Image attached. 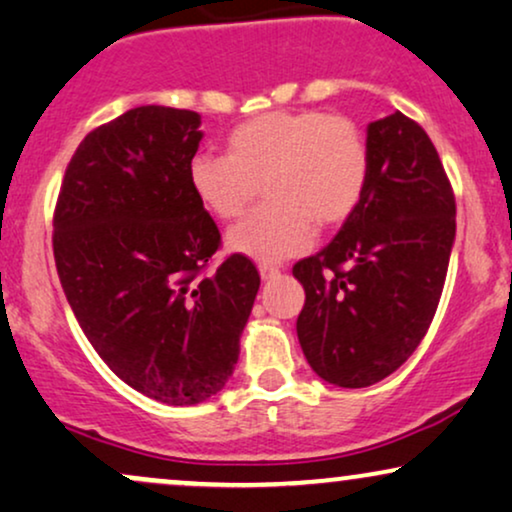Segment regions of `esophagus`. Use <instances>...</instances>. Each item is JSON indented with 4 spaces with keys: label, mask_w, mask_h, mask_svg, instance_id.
Returning <instances> with one entry per match:
<instances>
[{
    "label": "esophagus",
    "mask_w": 512,
    "mask_h": 512,
    "mask_svg": "<svg viewBox=\"0 0 512 512\" xmlns=\"http://www.w3.org/2000/svg\"><path fill=\"white\" fill-rule=\"evenodd\" d=\"M258 273H261L263 280H275V277H280V268L261 266V268H258Z\"/></svg>",
    "instance_id": "esophagus-1"
}]
</instances>
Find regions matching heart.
<instances>
[{
    "label": "heart",
    "instance_id": "obj_1",
    "mask_svg": "<svg viewBox=\"0 0 512 512\" xmlns=\"http://www.w3.org/2000/svg\"><path fill=\"white\" fill-rule=\"evenodd\" d=\"M189 185L208 213L235 220L263 192L268 201L227 232L235 254L285 261L313 242L315 225L349 220L370 180V147L351 118L320 109L268 111L227 135V154L201 151Z\"/></svg>",
    "mask_w": 512,
    "mask_h": 512
}]
</instances>
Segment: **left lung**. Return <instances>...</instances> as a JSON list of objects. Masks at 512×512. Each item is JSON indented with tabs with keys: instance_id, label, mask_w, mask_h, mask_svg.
Segmentation results:
<instances>
[{
	"instance_id": "left-lung-1",
	"label": "left lung",
	"mask_w": 512,
	"mask_h": 512,
	"mask_svg": "<svg viewBox=\"0 0 512 512\" xmlns=\"http://www.w3.org/2000/svg\"><path fill=\"white\" fill-rule=\"evenodd\" d=\"M370 180L320 254L294 266L306 304L296 334L325 382L361 389L418 349L456 239V197L427 132L401 111L368 125Z\"/></svg>"
}]
</instances>
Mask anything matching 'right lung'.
<instances>
[{
  "instance_id": "add662e5",
  "label": "right lung",
  "mask_w": 512,
  "mask_h": 512,
  "mask_svg": "<svg viewBox=\"0 0 512 512\" xmlns=\"http://www.w3.org/2000/svg\"><path fill=\"white\" fill-rule=\"evenodd\" d=\"M201 116L137 106L75 149L54 211V261L94 351L125 384L168 406L225 387L261 277L227 256L189 185Z\"/></svg>"
}]
</instances>
